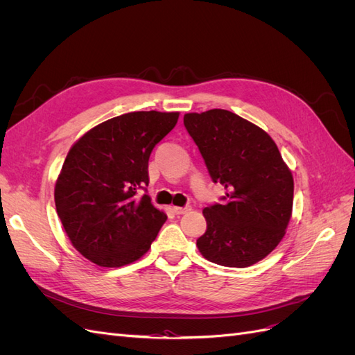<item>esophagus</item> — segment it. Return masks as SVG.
<instances>
[{
    "label": "esophagus",
    "mask_w": 355,
    "mask_h": 355,
    "mask_svg": "<svg viewBox=\"0 0 355 355\" xmlns=\"http://www.w3.org/2000/svg\"><path fill=\"white\" fill-rule=\"evenodd\" d=\"M191 210V207H173V211L176 213V214H185V213H188Z\"/></svg>",
    "instance_id": "1"
}]
</instances>
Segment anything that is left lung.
<instances>
[{
    "label": "left lung",
    "instance_id": "1",
    "mask_svg": "<svg viewBox=\"0 0 355 355\" xmlns=\"http://www.w3.org/2000/svg\"><path fill=\"white\" fill-rule=\"evenodd\" d=\"M184 124L211 180L227 189L222 204L202 210L200 253L231 268L262 261L283 240L293 209V176L275 142L227 110L185 114Z\"/></svg>",
    "mask_w": 355,
    "mask_h": 355
}]
</instances>
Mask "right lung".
Masks as SVG:
<instances>
[{"instance_id": "add662e5", "label": "right lung", "mask_w": 355, "mask_h": 355, "mask_svg": "<svg viewBox=\"0 0 355 355\" xmlns=\"http://www.w3.org/2000/svg\"><path fill=\"white\" fill-rule=\"evenodd\" d=\"M179 112L137 111L85 132L65 158L55 185L56 211L68 239L85 259L120 268L149 250L167 219L148 194V161L173 130Z\"/></svg>"}]
</instances>
